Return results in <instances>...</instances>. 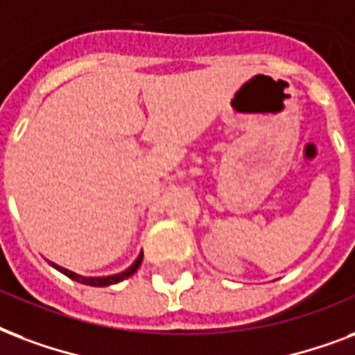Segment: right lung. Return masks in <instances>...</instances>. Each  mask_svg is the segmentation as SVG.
<instances>
[{
  "mask_svg": "<svg viewBox=\"0 0 355 355\" xmlns=\"http://www.w3.org/2000/svg\"><path fill=\"white\" fill-rule=\"evenodd\" d=\"M140 263H142V252H140V255L135 259V263L129 266V268H125V270L120 272V274H112V276H101V277L79 276V274H76V272L68 270V268H62V266L55 265V263H51V265H53L59 272H62L64 276H68L70 279H76V282L79 283H83V285H90V287H109V285H114V283L118 282H123L125 277L133 276L135 272H137V268L140 266Z\"/></svg>",
  "mask_w": 355,
  "mask_h": 355,
  "instance_id": "right-lung-1",
  "label": "right lung"
}]
</instances>
